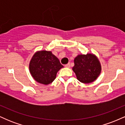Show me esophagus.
I'll list each match as a JSON object with an SVG mask.
<instances>
[{
  "label": "esophagus",
  "instance_id": "obj_1",
  "mask_svg": "<svg viewBox=\"0 0 125 125\" xmlns=\"http://www.w3.org/2000/svg\"><path fill=\"white\" fill-rule=\"evenodd\" d=\"M65 67H67V68H69V67H71V64H70V63H67L65 65Z\"/></svg>",
  "mask_w": 125,
  "mask_h": 125
}]
</instances>
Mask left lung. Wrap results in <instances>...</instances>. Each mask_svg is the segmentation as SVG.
I'll list each match as a JSON object with an SVG mask.
<instances>
[{
    "mask_svg": "<svg viewBox=\"0 0 125 125\" xmlns=\"http://www.w3.org/2000/svg\"><path fill=\"white\" fill-rule=\"evenodd\" d=\"M72 70L77 79L83 83H90L97 79L102 71L100 62L95 54H78L74 59Z\"/></svg>",
    "mask_w": 125,
    "mask_h": 125,
    "instance_id": "8db88e82",
    "label": "left lung"
}]
</instances>
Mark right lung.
<instances>
[{
  "mask_svg": "<svg viewBox=\"0 0 125 125\" xmlns=\"http://www.w3.org/2000/svg\"><path fill=\"white\" fill-rule=\"evenodd\" d=\"M29 72L37 82L49 84L56 79V74L63 67L51 51H37L29 62Z\"/></svg>",
  "mask_w": 125,
  "mask_h": 125,
  "instance_id": "right-lung-1",
  "label": "right lung"
}]
</instances>
